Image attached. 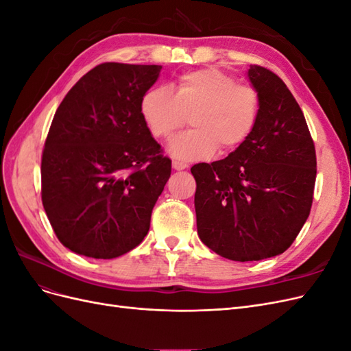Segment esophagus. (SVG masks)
<instances>
[{
	"label": "esophagus",
	"instance_id": "obj_1",
	"mask_svg": "<svg viewBox=\"0 0 351 351\" xmlns=\"http://www.w3.org/2000/svg\"><path fill=\"white\" fill-rule=\"evenodd\" d=\"M189 165L186 162H182V161H173V168L177 169V171H180V169H186Z\"/></svg>",
	"mask_w": 351,
	"mask_h": 351
}]
</instances>
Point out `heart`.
Listing matches in <instances>:
<instances>
[{"instance_id":"b5f03b06","label":"heart","mask_w":351,"mask_h":351,"mask_svg":"<svg viewBox=\"0 0 351 351\" xmlns=\"http://www.w3.org/2000/svg\"><path fill=\"white\" fill-rule=\"evenodd\" d=\"M261 105V95L252 84L206 67L183 73L176 93L162 86L146 90L141 112L156 139L174 136L190 117L193 130L169 142L168 152L182 161H197L210 158L218 147L231 152L246 142L256 129Z\"/></svg>"}]
</instances>
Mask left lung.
Wrapping results in <instances>:
<instances>
[{
    "label": "left lung",
    "instance_id": "1",
    "mask_svg": "<svg viewBox=\"0 0 351 351\" xmlns=\"http://www.w3.org/2000/svg\"><path fill=\"white\" fill-rule=\"evenodd\" d=\"M247 76L262 102L256 129L227 158L190 169L199 239L239 262L291 246L311 214L316 180L313 139L293 93L265 67L250 66Z\"/></svg>",
    "mask_w": 351,
    "mask_h": 351
}]
</instances>
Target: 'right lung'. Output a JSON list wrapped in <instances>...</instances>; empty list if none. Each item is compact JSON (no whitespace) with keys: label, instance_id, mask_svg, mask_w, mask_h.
Wrapping results in <instances>:
<instances>
[{"label":"right lung","instance_id":"obj_1","mask_svg":"<svg viewBox=\"0 0 351 351\" xmlns=\"http://www.w3.org/2000/svg\"><path fill=\"white\" fill-rule=\"evenodd\" d=\"M162 66L102 62L69 90L40 162L42 205L71 252L112 259L139 246L171 174L141 112Z\"/></svg>","mask_w":351,"mask_h":351}]
</instances>
